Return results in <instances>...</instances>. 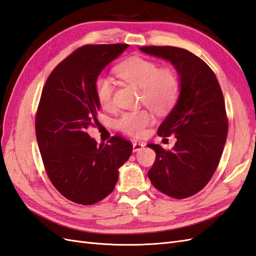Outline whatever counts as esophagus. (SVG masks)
Instances as JSON below:
<instances>
[{
    "instance_id": "1",
    "label": "esophagus",
    "mask_w": 256,
    "mask_h": 256,
    "mask_svg": "<svg viewBox=\"0 0 256 256\" xmlns=\"http://www.w3.org/2000/svg\"><path fill=\"white\" fill-rule=\"evenodd\" d=\"M144 147H145V144L140 142H133V152H140V150H142Z\"/></svg>"
}]
</instances>
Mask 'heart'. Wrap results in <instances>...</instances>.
I'll use <instances>...</instances> for the list:
<instances>
[{
    "label": "heart",
    "mask_w": 256,
    "mask_h": 256,
    "mask_svg": "<svg viewBox=\"0 0 256 256\" xmlns=\"http://www.w3.org/2000/svg\"><path fill=\"white\" fill-rule=\"evenodd\" d=\"M116 74L130 84L142 90V102L156 112H166L178 102L180 84L178 76L171 69L160 68L159 64L142 57H130L114 69ZM95 94L104 109L112 107L114 85L107 78L100 76L95 82ZM152 121L146 110L124 112L116 122L122 132L140 136L144 128Z\"/></svg>",
    "instance_id": "obj_1"
}]
</instances>
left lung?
Wrapping results in <instances>:
<instances>
[{
	"instance_id": "obj_1",
	"label": "left lung",
	"mask_w": 256,
	"mask_h": 256,
	"mask_svg": "<svg viewBox=\"0 0 256 256\" xmlns=\"http://www.w3.org/2000/svg\"><path fill=\"white\" fill-rule=\"evenodd\" d=\"M147 55L170 62L178 72L180 92L175 106L158 128L175 135L172 150L148 144L156 156L148 178L175 199L188 198L206 186L218 168L228 133L220 83L212 69L190 52L174 46H145Z\"/></svg>"
}]
</instances>
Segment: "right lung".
I'll return each mask as SVG.
<instances>
[{"mask_svg": "<svg viewBox=\"0 0 256 256\" xmlns=\"http://www.w3.org/2000/svg\"><path fill=\"white\" fill-rule=\"evenodd\" d=\"M128 48L85 45L52 71L42 90L36 132L44 166L57 190L78 204H94L112 192L133 152L121 136L98 145L86 133L100 109L95 82Z\"/></svg>", "mask_w": 256, "mask_h": 256, "instance_id": "add662e5", "label": "right lung"}]
</instances>
